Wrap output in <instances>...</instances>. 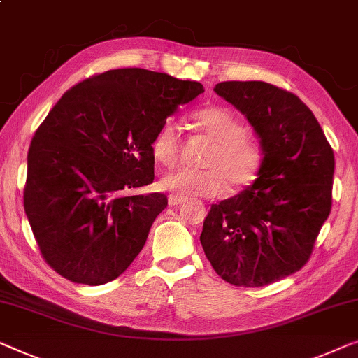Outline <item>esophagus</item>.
Segmentation results:
<instances>
[{
    "mask_svg": "<svg viewBox=\"0 0 358 358\" xmlns=\"http://www.w3.org/2000/svg\"><path fill=\"white\" fill-rule=\"evenodd\" d=\"M184 201H185L184 196H179V195H169V196H168V203H169V206L180 205V203H184Z\"/></svg>",
    "mask_w": 358,
    "mask_h": 358,
    "instance_id": "esophagus-1",
    "label": "esophagus"
}]
</instances>
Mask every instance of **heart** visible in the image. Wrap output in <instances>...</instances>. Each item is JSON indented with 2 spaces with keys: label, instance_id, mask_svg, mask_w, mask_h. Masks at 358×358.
Instances as JSON below:
<instances>
[{
  "label": "heart",
  "instance_id": "obj_1",
  "mask_svg": "<svg viewBox=\"0 0 358 358\" xmlns=\"http://www.w3.org/2000/svg\"><path fill=\"white\" fill-rule=\"evenodd\" d=\"M195 124L215 142L206 158V169H180L164 176L162 187L179 196H220L227 185L237 192L250 185L262 163V147L247 136V127L234 113L222 106L201 108L194 115ZM182 134L174 119H166L152 138V157L164 168L179 162Z\"/></svg>",
  "mask_w": 358,
  "mask_h": 358
}]
</instances>
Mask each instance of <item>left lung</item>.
<instances>
[{
    "mask_svg": "<svg viewBox=\"0 0 358 358\" xmlns=\"http://www.w3.org/2000/svg\"><path fill=\"white\" fill-rule=\"evenodd\" d=\"M215 92L247 116L263 162L250 187L211 205L200 242L226 282L268 286L310 260L333 205L334 153L294 93L260 80L221 82Z\"/></svg>",
    "mask_w": 358,
    "mask_h": 358,
    "instance_id": "left-lung-1",
    "label": "left lung"
}]
</instances>
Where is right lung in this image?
<instances>
[{
  "instance_id": "obj_1",
  "label": "right lung",
  "mask_w": 358,
  "mask_h": 358,
  "mask_svg": "<svg viewBox=\"0 0 358 358\" xmlns=\"http://www.w3.org/2000/svg\"><path fill=\"white\" fill-rule=\"evenodd\" d=\"M200 82L138 67L71 87L30 142L24 210L41 257L61 276L100 286L126 271L166 208L152 184V138Z\"/></svg>"
}]
</instances>
